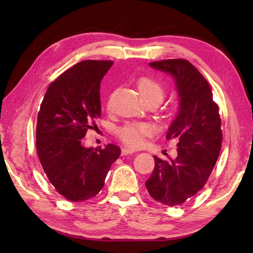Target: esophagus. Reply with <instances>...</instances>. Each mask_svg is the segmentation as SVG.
<instances>
[{"label":"esophagus","instance_id":"esophagus-1","mask_svg":"<svg viewBox=\"0 0 253 253\" xmlns=\"http://www.w3.org/2000/svg\"><path fill=\"white\" fill-rule=\"evenodd\" d=\"M132 153H135V151H134V149H131V148L124 147V148L122 149V154H123V155H129V154H132Z\"/></svg>","mask_w":253,"mask_h":253}]
</instances>
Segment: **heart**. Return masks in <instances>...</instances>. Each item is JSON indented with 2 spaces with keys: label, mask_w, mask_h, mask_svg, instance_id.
Returning a JSON list of instances; mask_svg holds the SVG:
<instances>
[{
  "label": "heart",
  "mask_w": 253,
  "mask_h": 253,
  "mask_svg": "<svg viewBox=\"0 0 253 253\" xmlns=\"http://www.w3.org/2000/svg\"><path fill=\"white\" fill-rule=\"evenodd\" d=\"M137 88L145 101L157 100L161 102L164 98L165 90L158 81L148 77H142L137 81ZM153 131V127L149 124L130 123L123 126L118 130V136L124 143L130 147H139L145 142V136Z\"/></svg>",
  "instance_id": "obj_1"
}]
</instances>
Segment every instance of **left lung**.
Here are the masks:
<instances>
[{"label": "left lung", "mask_w": 253, "mask_h": 253, "mask_svg": "<svg viewBox=\"0 0 253 253\" xmlns=\"http://www.w3.org/2000/svg\"><path fill=\"white\" fill-rule=\"evenodd\" d=\"M149 66L174 79L178 110L166 138L178 143L175 158L168 162L154 156L155 169L145 185L154 200L174 207L198 193L215 165L222 144L219 107L208 81L187 60H162Z\"/></svg>", "instance_id": "obj_1"}]
</instances>
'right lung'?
I'll return each instance as SVG.
<instances>
[{"instance_id":"right-lung-1","label":"right lung","mask_w":253,"mask_h":253,"mask_svg":"<svg viewBox=\"0 0 253 253\" xmlns=\"http://www.w3.org/2000/svg\"><path fill=\"white\" fill-rule=\"evenodd\" d=\"M113 61L84 60L49 85L37 124V152L50 183L72 202L96 196L121 155L114 144L84 146V137L101 115L100 83Z\"/></svg>"}]
</instances>
